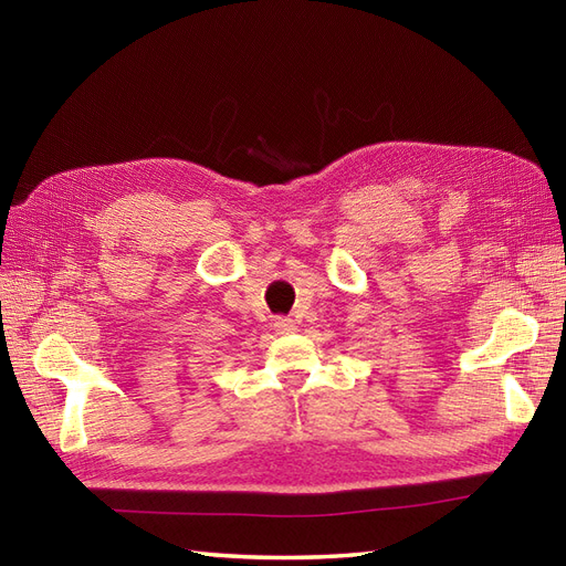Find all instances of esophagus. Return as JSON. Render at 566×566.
<instances>
[{
  "instance_id": "obj_1",
  "label": "esophagus",
  "mask_w": 566,
  "mask_h": 566,
  "mask_svg": "<svg viewBox=\"0 0 566 566\" xmlns=\"http://www.w3.org/2000/svg\"><path fill=\"white\" fill-rule=\"evenodd\" d=\"M273 328H276V333H281V335H287V333L295 331V321L293 318H276Z\"/></svg>"
}]
</instances>
